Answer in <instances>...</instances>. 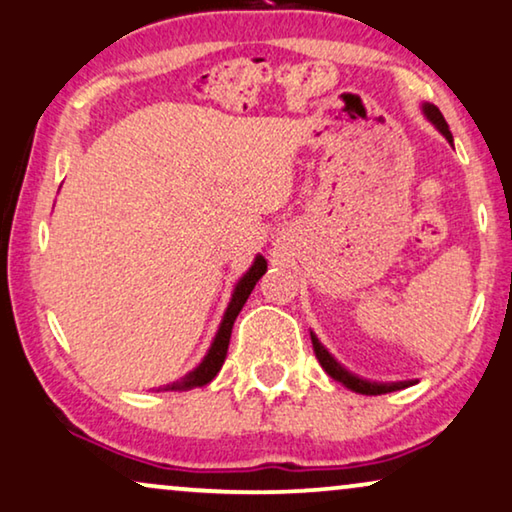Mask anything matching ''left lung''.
<instances>
[{
	"instance_id": "left-lung-1",
	"label": "left lung",
	"mask_w": 512,
	"mask_h": 512,
	"mask_svg": "<svg viewBox=\"0 0 512 512\" xmlns=\"http://www.w3.org/2000/svg\"><path fill=\"white\" fill-rule=\"evenodd\" d=\"M424 112H426V117L431 119L433 124L440 128V133L445 135V138H447L449 142H452V133H449V126H447L445 117H442V114H440V109L435 107V105H424ZM311 342H313V351H316L318 363L323 365V370H325L327 374H330L332 379L342 381V384H344L346 388H351V391H356V393H365V395H381V393L400 391V388L410 386V381H400V384H370V381H363V379L353 377V374L346 372L344 367L339 365L337 360L332 358L330 353L325 351V346L318 342V339H316V335H313V332H311Z\"/></svg>"
}]
</instances>
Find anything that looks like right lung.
<instances>
[{
	"label": "right lung",
	"mask_w": 512,
	"mask_h": 512,
	"mask_svg": "<svg viewBox=\"0 0 512 512\" xmlns=\"http://www.w3.org/2000/svg\"><path fill=\"white\" fill-rule=\"evenodd\" d=\"M264 271H267V260H264V257H257L255 264H252L248 274H245L241 281H238V285H236L234 297H231V304H229L227 313H224V320H222L220 330H217V337H215L213 346H210L206 360H203V363L196 367L194 372H189L182 381L166 386V391H182V388H201V386L210 384V381L217 377V372H220L222 365H224V358H227L229 339H231V327H234V320H236L238 313H241L243 304L248 302L252 288H255L257 281H260V278L264 276Z\"/></svg>",
	"instance_id": "1"
}]
</instances>
